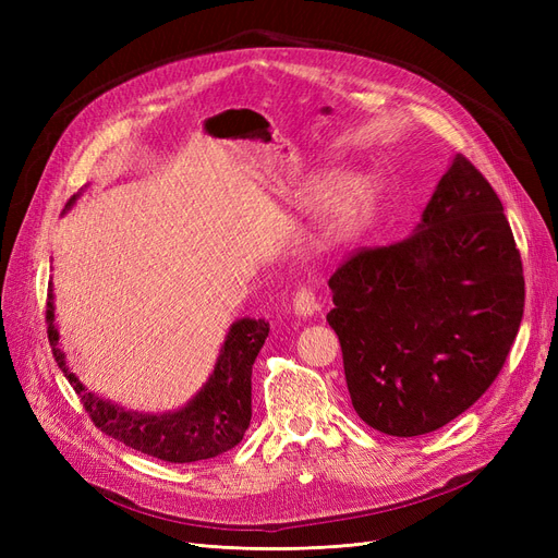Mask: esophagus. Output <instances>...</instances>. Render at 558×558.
<instances>
[{
  "label": "esophagus",
  "mask_w": 558,
  "mask_h": 558,
  "mask_svg": "<svg viewBox=\"0 0 558 558\" xmlns=\"http://www.w3.org/2000/svg\"><path fill=\"white\" fill-rule=\"evenodd\" d=\"M293 310L300 316H312L318 310V302L316 295L312 291V286H298V291L293 293Z\"/></svg>",
  "instance_id": "34e87169"
}]
</instances>
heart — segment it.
Here are the masks:
<instances>
[{"instance_id": "1", "label": "heart", "mask_w": 558, "mask_h": 558, "mask_svg": "<svg viewBox=\"0 0 558 558\" xmlns=\"http://www.w3.org/2000/svg\"><path fill=\"white\" fill-rule=\"evenodd\" d=\"M332 183H335L332 177L320 179L316 185V193L318 195L328 193L332 189ZM373 202H375V183L365 177L349 179L337 185L326 209V221H324L326 238H344V234L356 230L365 221L369 209H373Z\"/></svg>"}]
</instances>
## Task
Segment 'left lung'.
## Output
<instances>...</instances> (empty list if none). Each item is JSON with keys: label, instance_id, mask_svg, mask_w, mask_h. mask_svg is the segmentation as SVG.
<instances>
[{"label": "left lung", "instance_id": "1", "mask_svg": "<svg viewBox=\"0 0 558 558\" xmlns=\"http://www.w3.org/2000/svg\"><path fill=\"white\" fill-rule=\"evenodd\" d=\"M328 286L353 410L396 437L442 428L484 396L526 298L508 216L463 154L412 238L353 251Z\"/></svg>", "mask_w": 558, "mask_h": 558}]
</instances>
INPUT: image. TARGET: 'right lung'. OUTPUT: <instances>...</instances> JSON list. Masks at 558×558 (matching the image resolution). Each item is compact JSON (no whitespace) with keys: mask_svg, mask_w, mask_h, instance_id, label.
Here are the masks:
<instances>
[{"mask_svg":"<svg viewBox=\"0 0 558 558\" xmlns=\"http://www.w3.org/2000/svg\"><path fill=\"white\" fill-rule=\"evenodd\" d=\"M74 199L76 195L70 197L66 207H72ZM53 320V289L48 286L46 324L53 359L74 386L93 424L105 435L167 463L214 459V456L226 453L242 442L251 424V367L269 332V326L263 318H242L232 324L205 388L183 410L170 414L125 412L88 393L64 363V353L58 347L60 335Z\"/></svg>","mask_w":558,"mask_h":558,"instance_id":"obj_1","label":"right lung"}]
</instances>
